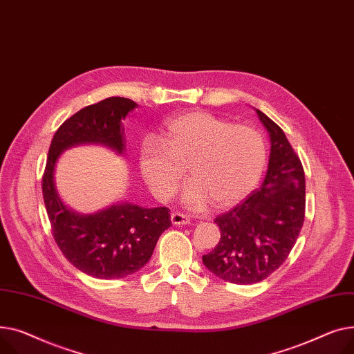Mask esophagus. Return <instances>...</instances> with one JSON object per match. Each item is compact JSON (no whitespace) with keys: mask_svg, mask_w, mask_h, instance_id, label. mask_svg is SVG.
I'll use <instances>...</instances> for the list:
<instances>
[{"mask_svg":"<svg viewBox=\"0 0 354 354\" xmlns=\"http://www.w3.org/2000/svg\"><path fill=\"white\" fill-rule=\"evenodd\" d=\"M171 223H173L174 225H185V224L190 223V217L183 214V213L174 212V213L171 214Z\"/></svg>","mask_w":354,"mask_h":354,"instance_id":"obj_1","label":"esophagus"}]
</instances>
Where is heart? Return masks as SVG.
Here are the masks:
<instances>
[{
  "label": "heart",
  "instance_id": "heart-1",
  "mask_svg": "<svg viewBox=\"0 0 354 354\" xmlns=\"http://www.w3.org/2000/svg\"><path fill=\"white\" fill-rule=\"evenodd\" d=\"M261 134L225 118L193 111L164 124L160 141L147 138L138 151V170L153 196L169 201L189 170L193 181L183 203L203 210L213 201L225 209L241 201L257 185L266 165Z\"/></svg>",
  "mask_w": 354,
  "mask_h": 354
}]
</instances>
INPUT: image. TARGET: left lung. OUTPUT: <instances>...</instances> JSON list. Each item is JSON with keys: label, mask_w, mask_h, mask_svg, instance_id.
<instances>
[{"label": "left lung", "mask_w": 354, "mask_h": 354, "mask_svg": "<svg viewBox=\"0 0 354 354\" xmlns=\"http://www.w3.org/2000/svg\"><path fill=\"white\" fill-rule=\"evenodd\" d=\"M270 138L267 173L260 189L230 212L217 216L220 241L203 256L213 274L234 284H254L286 261L304 221L303 165L284 131L256 110Z\"/></svg>", "instance_id": "left-lung-1"}]
</instances>
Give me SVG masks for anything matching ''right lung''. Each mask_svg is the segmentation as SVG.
Here are the masks:
<instances>
[{
	"mask_svg": "<svg viewBox=\"0 0 354 354\" xmlns=\"http://www.w3.org/2000/svg\"><path fill=\"white\" fill-rule=\"evenodd\" d=\"M137 102L110 97L80 110L53 137L43 177V196L57 245L80 272L101 280L134 274L149 263L158 237L171 224L167 207H145L117 201L91 214H81L61 200L55 167L66 150L97 144L118 156L126 153L122 120Z\"/></svg>",
	"mask_w": 354,
	"mask_h": 354,
	"instance_id": "right-lung-1",
	"label": "right lung"
}]
</instances>
